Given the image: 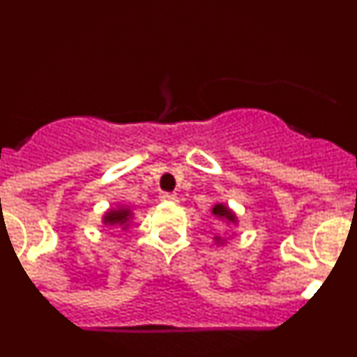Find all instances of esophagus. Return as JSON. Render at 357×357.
Returning a JSON list of instances; mask_svg holds the SVG:
<instances>
[{
    "instance_id": "1",
    "label": "esophagus",
    "mask_w": 357,
    "mask_h": 357,
    "mask_svg": "<svg viewBox=\"0 0 357 357\" xmlns=\"http://www.w3.org/2000/svg\"><path fill=\"white\" fill-rule=\"evenodd\" d=\"M159 198L162 202H176V195L175 193H160Z\"/></svg>"
}]
</instances>
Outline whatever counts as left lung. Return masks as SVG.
Segmentation results:
<instances>
[{"label":"left lung","instance_id":"1","mask_svg":"<svg viewBox=\"0 0 357 357\" xmlns=\"http://www.w3.org/2000/svg\"><path fill=\"white\" fill-rule=\"evenodd\" d=\"M213 214L214 216H218V218H222V220H227V222L229 223H236L238 222V218H236V214L232 213V211L229 209V207L227 206H223V204H216V206L213 207ZM216 243H222V238H220V236H216Z\"/></svg>","mask_w":357,"mask_h":357}]
</instances>
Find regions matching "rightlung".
Listing matches in <instances>:
<instances>
[{"instance_id":"add662e5","label":"right lung","mask_w":357,"mask_h":357,"mask_svg":"<svg viewBox=\"0 0 357 357\" xmlns=\"http://www.w3.org/2000/svg\"><path fill=\"white\" fill-rule=\"evenodd\" d=\"M132 220V211L128 207H118V209H109L103 216V225L109 227H123L128 229V223Z\"/></svg>"}]
</instances>
